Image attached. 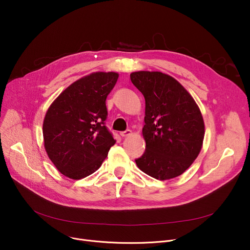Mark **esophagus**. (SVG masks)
Instances as JSON below:
<instances>
[{
	"label": "esophagus",
	"instance_id": "obj_1",
	"mask_svg": "<svg viewBox=\"0 0 250 250\" xmlns=\"http://www.w3.org/2000/svg\"><path fill=\"white\" fill-rule=\"evenodd\" d=\"M130 135H132V130H130V129H126V130H125V132H122V133H121V136L124 137V138L128 137V136H130Z\"/></svg>",
	"mask_w": 250,
	"mask_h": 250
}]
</instances>
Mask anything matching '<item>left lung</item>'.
I'll list each match as a JSON object with an SVG mask.
<instances>
[{"label":"left lung","mask_w":250,"mask_h":250,"mask_svg":"<svg viewBox=\"0 0 250 250\" xmlns=\"http://www.w3.org/2000/svg\"><path fill=\"white\" fill-rule=\"evenodd\" d=\"M130 81L145 98V153L136 159L143 172L159 180L181 175L199 156L205 137L202 112L188 90L171 76L139 71Z\"/></svg>","instance_id":"obj_1"}]
</instances>
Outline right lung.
<instances>
[{
    "mask_svg": "<svg viewBox=\"0 0 250 250\" xmlns=\"http://www.w3.org/2000/svg\"><path fill=\"white\" fill-rule=\"evenodd\" d=\"M117 79L115 72L87 75L65 88L48 107L42 125L44 149L64 176L77 180L94 173L115 144L104 122L105 100Z\"/></svg>",
    "mask_w": 250,
    "mask_h": 250,
    "instance_id": "add662e5",
    "label": "right lung"
}]
</instances>
